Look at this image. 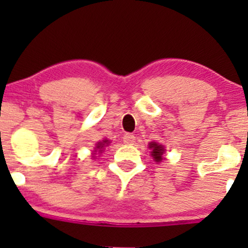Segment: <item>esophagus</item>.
I'll return each instance as SVG.
<instances>
[{
  "mask_svg": "<svg viewBox=\"0 0 248 248\" xmlns=\"http://www.w3.org/2000/svg\"><path fill=\"white\" fill-rule=\"evenodd\" d=\"M124 142L126 144L132 146V144L135 143V136L132 135V134H126V135L124 136Z\"/></svg>",
  "mask_w": 248,
  "mask_h": 248,
  "instance_id": "34e87169",
  "label": "esophagus"
}]
</instances>
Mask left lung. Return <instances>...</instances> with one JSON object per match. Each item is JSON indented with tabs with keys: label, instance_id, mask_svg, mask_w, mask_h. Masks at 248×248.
Here are the masks:
<instances>
[{
	"label": "left lung",
	"instance_id": "left-lung-1",
	"mask_svg": "<svg viewBox=\"0 0 248 248\" xmlns=\"http://www.w3.org/2000/svg\"><path fill=\"white\" fill-rule=\"evenodd\" d=\"M149 149L152 150V156L155 162H161L163 160V154L166 152L164 147L160 143H156V142H150L149 143Z\"/></svg>",
	"mask_w": 248,
	"mask_h": 248
}]
</instances>
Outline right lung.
<instances>
[{
  "label": "right lung",
  "mask_w": 248,
  "mask_h": 248,
  "mask_svg": "<svg viewBox=\"0 0 248 248\" xmlns=\"http://www.w3.org/2000/svg\"><path fill=\"white\" fill-rule=\"evenodd\" d=\"M108 143H109V141H108V140H102L101 142H98V143H96V146H95L94 153H96V152L101 153L102 149H104V147L108 146Z\"/></svg>",
  "instance_id": "right-lung-1"
}]
</instances>
